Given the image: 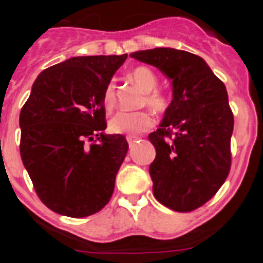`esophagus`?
<instances>
[{
	"mask_svg": "<svg viewBox=\"0 0 263 263\" xmlns=\"http://www.w3.org/2000/svg\"><path fill=\"white\" fill-rule=\"evenodd\" d=\"M138 137H136V136H127L126 137V141H127V143H129V146H133L134 143L137 142V141H138Z\"/></svg>",
	"mask_w": 263,
	"mask_h": 263,
	"instance_id": "obj_1",
	"label": "esophagus"
}]
</instances>
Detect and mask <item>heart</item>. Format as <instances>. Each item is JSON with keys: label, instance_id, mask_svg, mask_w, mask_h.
<instances>
[{"label": "heart", "instance_id": "b5f03b06", "mask_svg": "<svg viewBox=\"0 0 263 263\" xmlns=\"http://www.w3.org/2000/svg\"><path fill=\"white\" fill-rule=\"evenodd\" d=\"M130 78L138 85L145 95L146 105L157 113H163L168 108V97L164 92L154 89L157 85V75L147 67H137L130 72ZM116 103V85L113 81L108 83L103 93V105L106 110H111ZM154 124L152 115L146 110L118 111L109 121L111 133L137 136L148 130Z\"/></svg>", "mask_w": 263, "mask_h": 263}]
</instances>
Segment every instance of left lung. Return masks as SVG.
<instances>
[{
    "instance_id": "1",
    "label": "left lung",
    "mask_w": 263,
    "mask_h": 263,
    "mask_svg": "<svg viewBox=\"0 0 263 263\" xmlns=\"http://www.w3.org/2000/svg\"><path fill=\"white\" fill-rule=\"evenodd\" d=\"M130 57L157 67L173 88L159 129L148 136L157 152L148 168L155 199L176 212L196 210L231 168L234 121L227 88L203 58L187 51L159 47Z\"/></svg>"
}]
</instances>
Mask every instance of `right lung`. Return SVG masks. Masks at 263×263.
<instances>
[{
    "mask_svg": "<svg viewBox=\"0 0 263 263\" xmlns=\"http://www.w3.org/2000/svg\"><path fill=\"white\" fill-rule=\"evenodd\" d=\"M124 55L75 57L42 71L20 115L21 158L51 211L87 217L103 210L126 157V139L105 134L103 93ZM97 143L85 145L87 139Z\"/></svg>",
    "mask_w": 263,
    "mask_h": 263,
    "instance_id": "1",
    "label": "right lung"
}]
</instances>
